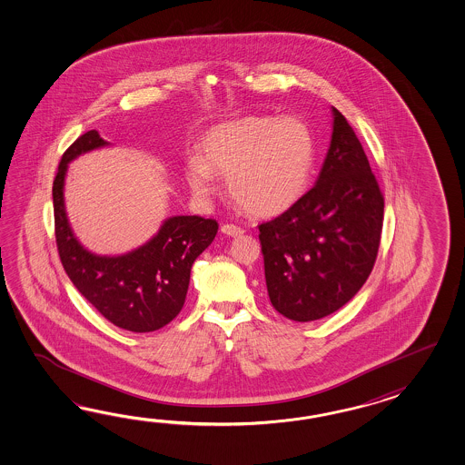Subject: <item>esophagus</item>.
I'll return each mask as SVG.
<instances>
[{
	"instance_id": "34e87169",
	"label": "esophagus",
	"mask_w": 465,
	"mask_h": 465,
	"mask_svg": "<svg viewBox=\"0 0 465 465\" xmlns=\"http://www.w3.org/2000/svg\"><path fill=\"white\" fill-rule=\"evenodd\" d=\"M222 233H225L228 237H240L243 233V230L233 223H225V225H222Z\"/></svg>"
}]
</instances>
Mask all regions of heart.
<instances>
[{
    "mask_svg": "<svg viewBox=\"0 0 465 465\" xmlns=\"http://www.w3.org/2000/svg\"><path fill=\"white\" fill-rule=\"evenodd\" d=\"M317 146L297 118L245 116L210 128L200 158L185 162L186 183L196 195L213 190V176H227L228 193L243 212L273 217L293 207L313 175Z\"/></svg>",
    "mask_w": 465,
    "mask_h": 465,
    "instance_id": "obj_1",
    "label": "heart"
}]
</instances>
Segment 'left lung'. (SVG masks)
Wrapping results in <instances>:
<instances>
[{"mask_svg":"<svg viewBox=\"0 0 465 465\" xmlns=\"http://www.w3.org/2000/svg\"><path fill=\"white\" fill-rule=\"evenodd\" d=\"M331 112V148L317 183L258 225L270 302L290 321H319L353 299L381 245V186L353 128Z\"/></svg>","mask_w":465,"mask_h":465,"instance_id":"8db88e82","label":"left lung"}]
</instances>
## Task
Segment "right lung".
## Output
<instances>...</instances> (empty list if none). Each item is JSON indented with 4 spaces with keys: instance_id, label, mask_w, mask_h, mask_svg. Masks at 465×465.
<instances>
[{
    "instance_id": "add662e5",
    "label": "right lung",
    "mask_w": 465,
    "mask_h": 465,
    "mask_svg": "<svg viewBox=\"0 0 465 465\" xmlns=\"http://www.w3.org/2000/svg\"><path fill=\"white\" fill-rule=\"evenodd\" d=\"M104 144L98 132L90 130L63 153L53 182L58 255L73 285L106 321L138 333L158 331L183 307L190 270L217 235V220L196 215L168 218L148 243L120 257H100L84 250L64 212V175L76 156Z\"/></svg>"
}]
</instances>
